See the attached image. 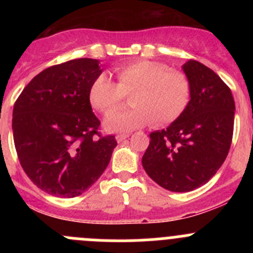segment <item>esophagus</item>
I'll return each mask as SVG.
<instances>
[{"label": "esophagus", "instance_id": "esophagus-1", "mask_svg": "<svg viewBox=\"0 0 253 253\" xmlns=\"http://www.w3.org/2000/svg\"><path fill=\"white\" fill-rule=\"evenodd\" d=\"M129 137V134H117L116 136V141L117 142H122V141H125V139H127Z\"/></svg>", "mask_w": 253, "mask_h": 253}]
</instances>
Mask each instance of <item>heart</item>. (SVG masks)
I'll list each match as a JSON object with an SVG mask.
<instances>
[{
  "label": "heart",
  "mask_w": 253,
  "mask_h": 253,
  "mask_svg": "<svg viewBox=\"0 0 253 253\" xmlns=\"http://www.w3.org/2000/svg\"><path fill=\"white\" fill-rule=\"evenodd\" d=\"M116 83L105 73L93 81L89 101L95 110L109 115L117 110L130 94L132 106L110 115L105 121L110 131L126 132L153 125H168L177 120L187 108L191 84L180 71L153 61H134L115 68Z\"/></svg>",
  "instance_id": "1"
}]
</instances>
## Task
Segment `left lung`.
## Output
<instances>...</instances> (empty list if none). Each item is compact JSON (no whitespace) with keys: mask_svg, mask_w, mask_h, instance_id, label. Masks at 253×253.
Returning a JSON list of instances; mask_svg holds the SVG:
<instances>
[{"mask_svg":"<svg viewBox=\"0 0 253 253\" xmlns=\"http://www.w3.org/2000/svg\"><path fill=\"white\" fill-rule=\"evenodd\" d=\"M182 68L190 103L167 129L149 134L142 158L148 176L172 192L195 190L215 175L230 149L235 115L230 88L214 71L195 60Z\"/></svg>","mask_w":253,"mask_h":253,"instance_id":"8db88e82","label":"left lung"}]
</instances>
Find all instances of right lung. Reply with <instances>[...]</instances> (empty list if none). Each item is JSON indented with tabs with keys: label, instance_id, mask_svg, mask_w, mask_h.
Listing matches in <instances>:
<instances>
[{
	"label": "right lung",
	"instance_id": "right-lung-1",
	"mask_svg": "<svg viewBox=\"0 0 253 253\" xmlns=\"http://www.w3.org/2000/svg\"><path fill=\"white\" fill-rule=\"evenodd\" d=\"M101 73L98 60L77 58L35 76L14 103L18 159L40 190L71 198L88 190L106 169L115 136L99 132L89 88Z\"/></svg>",
	"mask_w": 253,
	"mask_h": 253
}]
</instances>
